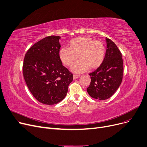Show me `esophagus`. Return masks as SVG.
<instances>
[{"instance_id":"esophagus-1","label":"esophagus","mask_w":147,"mask_h":147,"mask_svg":"<svg viewBox=\"0 0 147 147\" xmlns=\"http://www.w3.org/2000/svg\"><path fill=\"white\" fill-rule=\"evenodd\" d=\"M79 77H80V75H79V74H73V79H78V78H79Z\"/></svg>"}]
</instances>
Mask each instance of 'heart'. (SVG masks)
I'll return each mask as SVG.
<instances>
[{
  "label": "heart",
  "instance_id": "heart-1",
  "mask_svg": "<svg viewBox=\"0 0 147 147\" xmlns=\"http://www.w3.org/2000/svg\"><path fill=\"white\" fill-rule=\"evenodd\" d=\"M105 55L104 44L89 37H79L69 42V48L59 50V58L64 65L71 66L79 57L80 58L72 66L71 70L83 73L91 68H98L103 63Z\"/></svg>",
  "mask_w": 147,
  "mask_h": 147
}]
</instances>
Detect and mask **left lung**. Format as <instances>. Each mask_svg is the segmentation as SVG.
<instances>
[{
    "instance_id": "left-lung-1",
    "label": "left lung",
    "mask_w": 147,
    "mask_h": 147,
    "mask_svg": "<svg viewBox=\"0 0 147 147\" xmlns=\"http://www.w3.org/2000/svg\"><path fill=\"white\" fill-rule=\"evenodd\" d=\"M107 50L103 63L96 70L89 73L91 82L87 88L89 95L95 99L110 98L119 88L123 79L122 55L111 40L106 38Z\"/></svg>"
}]
</instances>
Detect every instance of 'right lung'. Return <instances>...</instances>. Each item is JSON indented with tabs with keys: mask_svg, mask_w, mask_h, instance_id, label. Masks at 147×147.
<instances>
[{
	"mask_svg": "<svg viewBox=\"0 0 147 147\" xmlns=\"http://www.w3.org/2000/svg\"><path fill=\"white\" fill-rule=\"evenodd\" d=\"M59 36L43 38L25 55L23 76L33 96L40 102L53 105L66 96L73 75L62 64L59 52Z\"/></svg>",
	"mask_w": 147,
	"mask_h": 147,
	"instance_id": "1",
	"label": "right lung"
}]
</instances>
